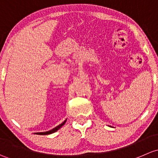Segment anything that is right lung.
<instances>
[{"label":"right lung","mask_w":158,"mask_h":158,"mask_svg":"<svg viewBox=\"0 0 158 158\" xmlns=\"http://www.w3.org/2000/svg\"><path fill=\"white\" fill-rule=\"evenodd\" d=\"M66 120H67V119H66ZM66 120H65V121H64V122H63V123H61V124L58 125V126H56V127L53 128V129L50 130V131H45V132H37V133H35V134H37V135H49V134H52V133H54V132H55V131H58V130L59 129V128H61V126H64V123H66Z\"/></svg>","instance_id":"obj_1"}]
</instances>
